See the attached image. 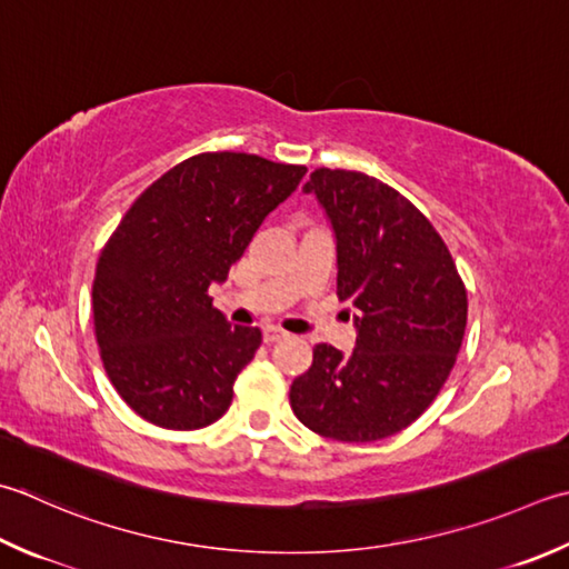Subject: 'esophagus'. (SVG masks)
<instances>
[{
  "mask_svg": "<svg viewBox=\"0 0 569 569\" xmlns=\"http://www.w3.org/2000/svg\"><path fill=\"white\" fill-rule=\"evenodd\" d=\"M286 338H288V332H283L281 328H273V326L263 328V342H266V345H273V342H278V340H286Z\"/></svg>",
  "mask_w": 569,
  "mask_h": 569,
  "instance_id": "obj_1",
  "label": "esophagus"
}]
</instances>
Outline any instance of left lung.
<instances>
[{"mask_svg": "<svg viewBox=\"0 0 569 569\" xmlns=\"http://www.w3.org/2000/svg\"><path fill=\"white\" fill-rule=\"evenodd\" d=\"M313 192L338 239V298L358 308L352 355L313 348L293 415L338 441H377L425 415L463 342L469 298L431 221L377 177L318 167Z\"/></svg>", "mask_w": 569, "mask_h": 569, "instance_id": "8db88e82", "label": "left lung"}]
</instances>
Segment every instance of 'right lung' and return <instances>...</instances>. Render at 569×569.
Masks as SVG:
<instances>
[{
    "mask_svg": "<svg viewBox=\"0 0 569 569\" xmlns=\"http://www.w3.org/2000/svg\"><path fill=\"white\" fill-rule=\"evenodd\" d=\"M306 172L249 152L194 154L144 189L110 233L93 278L96 340L138 417L192 431L229 409L261 330L231 328L209 286L224 281Z\"/></svg>",
    "mask_w": 569,
    "mask_h": 569,
    "instance_id": "right-lung-1",
    "label": "right lung"
}]
</instances>
